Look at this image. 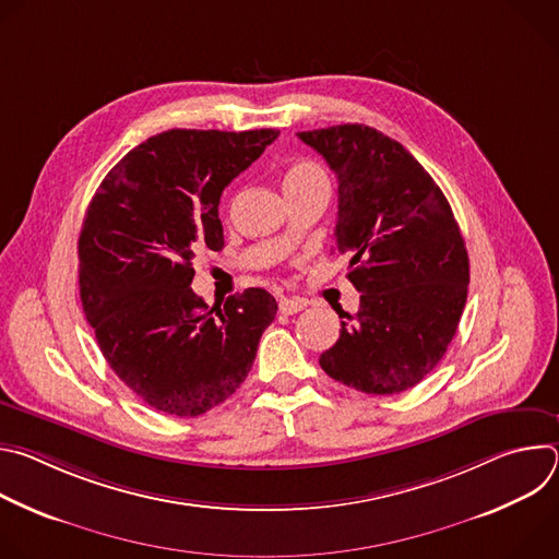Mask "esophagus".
<instances>
[{
	"label": "esophagus",
	"instance_id": "1",
	"mask_svg": "<svg viewBox=\"0 0 559 559\" xmlns=\"http://www.w3.org/2000/svg\"><path fill=\"white\" fill-rule=\"evenodd\" d=\"M305 305L300 300H294V298H281L278 300V311L285 313V316H292V313H298Z\"/></svg>",
	"mask_w": 559,
	"mask_h": 559
}]
</instances>
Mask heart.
<instances>
[{"label": "heart", "instance_id": "1", "mask_svg": "<svg viewBox=\"0 0 559 559\" xmlns=\"http://www.w3.org/2000/svg\"><path fill=\"white\" fill-rule=\"evenodd\" d=\"M328 175L323 173V168L307 162V158H298V162L289 164L283 173V190H296V188H305L313 181H325Z\"/></svg>", "mask_w": 559, "mask_h": 559}]
</instances>
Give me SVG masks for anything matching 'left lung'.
I'll return each instance as SVG.
<instances>
[{
	"label": "left lung",
	"instance_id": "left-lung-1",
	"mask_svg": "<svg viewBox=\"0 0 559 559\" xmlns=\"http://www.w3.org/2000/svg\"><path fill=\"white\" fill-rule=\"evenodd\" d=\"M338 177L336 252L360 307L321 367L365 393L416 386L444 356L466 302L468 257L451 205L401 143L362 123L298 132Z\"/></svg>",
	"mask_w": 559,
	"mask_h": 559
}]
</instances>
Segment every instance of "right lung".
I'll return each instance as SVG.
<instances>
[{
	"instance_id": "right-lung-1",
	"label": "right lung",
	"mask_w": 559,
	"mask_h": 559,
	"mask_svg": "<svg viewBox=\"0 0 559 559\" xmlns=\"http://www.w3.org/2000/svg\"><path fill=\"white\" fill-rule=\"evenodd\" d=\"M278 130H168L130 150L79 234V292L110 369L145 405L201 416L241 386L276 316L261 287L212 309L192 259L223 248L218 201Z\"/></svg>"
}]
</instances>
